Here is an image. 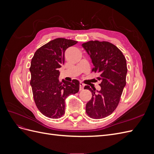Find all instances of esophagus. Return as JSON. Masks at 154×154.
<instances>
[{"label":"esophagus","mask_w":154,"mask_h":154,"mask_svg":"<svg viewBox=\"0 0 154 154\" xmlns=\"http://www.w3.org/2000/svg\"><path fill=\"white\" fill-rule=\"evenodd\" d=\"M84 86H85V84L84 83H83L82 82L80 83V91H82L83 88H84Z\"/></svg>","instance_id":"1"}]
</instances>
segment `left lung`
Here are the masks:
<instances>
[{
    "label": "left lung",
    "mask_w": 154,
    "mask_h": 154,
    "mask_svg": "<svg viewBox=\"0 0 154 154\" xmlns=\"http://www.w3.org/2000/svg\"><path fill=\"white\" fill-rule=\"evenodd\" d=\"M90 56L94 68L99 73L101 90L85 85L84 89L92 92V98L86 105V113L92 119H101L110 115L118 106L127 73L125 57L116 45L109 42L88 41L82 44Z\"/></svg>",
    "instance_id": "8db88e82"
}]
</instances>
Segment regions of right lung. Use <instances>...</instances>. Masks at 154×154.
<instances>
[{
	"label": "right lung",
	"instance_id": "1",
	"mask_svg": "<svg viewBox=\"0 0 154 154\" xmlns=\"http://www.w3.org/2000/svg\"><path fill=\"white\" fill-rule=\"evenodd\" d=\"M77 41L58 38L37 49L31 60L30 85L37 108L49 118L58 119L65 114V100L79 91L77 80L60 82L58 69L65 62V51Z\"/></svg>",
	"mask_w": 154,
	"mask_h": 154
}]
</instances>
